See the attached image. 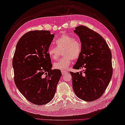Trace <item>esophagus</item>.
<instances>
[{
	"label": "esophagus",
	"instance_id": "1",
	"mask_svg": "<svg viewBox=\"0 0 125 125\" xmlns=\"http://www.w3.org/2000/svg\"><path fill=\"white\" fill-rule=\"evenodd\" d=\"M67 73H68V72H67V71H62V75H64V74H66Z\"/></svg>",
	"mask_w": 125,
	"mask_h": 125
}]
</instances>
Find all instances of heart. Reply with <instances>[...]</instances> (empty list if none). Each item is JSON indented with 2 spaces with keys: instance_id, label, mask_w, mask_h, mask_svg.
Returning a JSON list of instances; mask_svg holds the SVG:
<instances>
[{
  "instance_id": "b5f03b06",
  "label": "heart",
  "mask_w": 125,
  "mask_h": 125,
  "mask_svg": "<svg viewBox=\"0 0 125 125\" xmlns=\"http://www.w3.org/2000/svg\"><path fill=\"white\" fill-rule=\"evenodd\" d=\"M57 47L50 45L47 53L50 58L56 60L59 57V51H62L64 56L53 63V67L61 71L67 70L71 65L72 59H76L80 57L82 52L81 42L74 37L68 34L62 35L56 41Z\"/></svg>"
}]
</instances>
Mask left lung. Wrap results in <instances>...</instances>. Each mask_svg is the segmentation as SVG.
Wrapping results in <instances>:
<instances>
[{"instance_id":"8db88e82","label":"left lung","mask_w":125,"mask_h":125,"mask_svg":"<svg viewBox=\"0 0 125 125\" xmlns=\"http://www.w3.org/2000/svg\"><path fill=\"white\" fill-rule=\"evenodd\" d=\"M80 38L82 52L73 68H84L81 72H71L73 89L78 98L93 101L100 98L112 77V54L102 36L86 26L75 27Z\"/></svg>"}]
</instances>
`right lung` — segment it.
I'll return each instance as SVG.
<instances>
[{"label":"right lung","instance_id":"right-lung-1","mask_svg":"<svg viewBox=\"0 0 125 125\" xmlns=\"http://www.w3.org/2000/svg\"><path fill=\"white\" fill-rule=\"evenodd\" d=\"M54 35L46 30L30 31L18 41L13 59L14 82L25 98L33 104L44 105L52 100L62 76L51 69L48 47Z\"/></svg>","mask_w":125,"mask_h":125}]
</instances>
